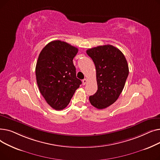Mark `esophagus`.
<instances>
[{
  "instance_id": "obj_1",
  "label": "esophagus",
  "mask_w": 160,
  "mask_h": 160,
  "mask_svg": "<svg viewBox=\"0 0 160 160\" xmlns=\"http://www.w3.org/2000/svg\"><path fill=\"white\" fill-rule=\"evenodd\" d=\"M87 79H86V78H84V79H83V80H82V84L83 85V86H84L85 84H86V83H87Z\"/></svg>"
}]
</instances>
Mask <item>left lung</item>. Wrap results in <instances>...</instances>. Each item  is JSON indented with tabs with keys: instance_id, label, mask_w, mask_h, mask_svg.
Segmentation results:
<instances>
[{
	"instance_id": "8db88e82",
	"label": "left lung",
	"mask_w": 160,
	"mask_h": 160,
	"mask_svg": "<svg viewBox=\"0 0 160 160\" xmlns=\"http://www.w3.org/2000/svg\"><path fill=\"white\" fill-rule=\"evenodd\" d=\"M86 52L95 63L98 86L89 99L92 106L102 110L121 95L129 73L128 63L121 50L110 45L91 48Z\"/></svg>"
}]
</instances>
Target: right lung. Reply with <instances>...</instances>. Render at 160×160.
<instances>
[{"instance_id": "add662e5", "label": "right lung", "mask_w": 160, "mask_h": 160, "mask_svg": "<svg viewBox=\"0 0 160 160\" xmlns=\"http://www.w3.org/2000/svg\"><path fill=\"white\" fill-rule=\"evenodd\" d=\"M78 51L77 47L56 40L48 43L39 55L36 67L38 86L46 102L56 110L67 106L82 83L72 62Z\"/></svg>"}]
</instances>
